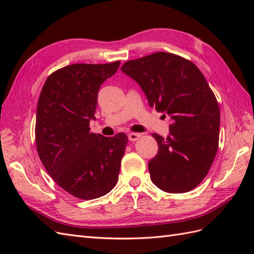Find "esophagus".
<instances>
[{"label":"esophagus","instance_id":"34e87169","mask_svg":"<svg viewBox=\"0 0 254 254\" xmlns=\"http://www.w3.org/2000/svg\"><path fill=\"white\" fill-rule=\"evenodd\" d=\"M127 136L131 142H135L139 137H141V134L139 133H128Z\"/></svg>","mask_w":254,"mask_h":254}]
</instances>
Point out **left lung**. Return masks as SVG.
<instances>
[{"instance_id":"1","label":"left lung","mask_w":254,"mask_h":254,"mask_svg":"<svg viewBox=\"0 0 254 254\" xmlns=\"http://www.w3.org/2000/svg\"><path fill=\"white\" fill-rule=\"evenodd\" d=\"M121 71L141 86L149 107L171 120L166 138L153 134L158 153L148 163L150 179L165 192L191 191L206 177L219 141V106L204 75L168 52L127 61Z\"/></svg>"}]
</instances>
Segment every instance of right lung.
Segmentation results:
<instances>
[{"mask_svg": "<svg viewBox=\"0 0 254 254\" xmlns=\"http://www.w3.org/2000/svg\"><path fill=\"white\" fill-rule=\"evenodd\" d=\"M120 62L72 64L53 72L41 89L36 113V145L48 174L80 199L106 195L116 187L127 136L90 133L100 85Z\"/></svg>", "mask_w": 254, "mask_h": 254, "instance_id": "add662e5", "label": "right lung"}]
</instances>
